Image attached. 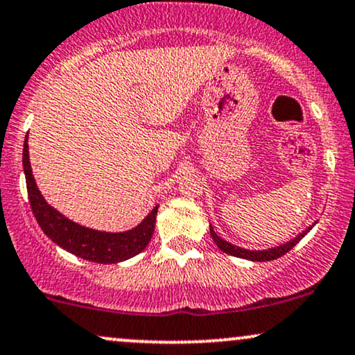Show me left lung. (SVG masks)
I'll list each match as a JSON object with an SVG mask.
<instances>
[{
  "instance_id": "1",
  "label": "left lung",
  "mask_w": 355,
  "mask_h": 355,
  "mask_svg": "<svg viewBox=\"0 0 355 355\" xmlns=\"http://www.w3.org/2000/svg\"><path fill=\"white\" fill-rule=\"evenodd\" d=\"M315 223H312V225L307 227V229H305L302 234H299V235H297V237H294L292 240H288V242H285V243H282V245H279V247L267 248V250H247V248L234 245V243H230V242H227V240L220 239L218 235L215 234L214 227H211V225H210V235H211V239H214V242L217 243V247L220 248V250L225 252V254L239 257V259L252 260V262H267V260H275V259H279V257H282L284 254H287V252L291 250V248H294L297 243H299L300 240H302L305 235H307L309 232L312 230V227L315 225Z\"/></svg>"
}]
</instances>
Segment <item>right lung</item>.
Here are the masks:
<instances>
[{"mask_svg":"<svg viewBox=\"0 0 355 355\" xmlns=\"http://www.w3.org/2000/svg\"><path fill=\"white\" fill-rule=\"evenodd\" d=\"M23 170L24 177H26L28 198H30L31 210H33L36 222L56 245L64 248L73 255L81 257L85 260H92V262L96 263L123 262L126 259L138 255L148 245L155 230L158 205L153 207V210L141 220V223H138L135 229L132 230H93L67 218L44 200L42 191L38 190V185L35 182L33 172H31L28 135L23 145Z\"/></svg>","mask_w":355,"mask_h":355,"instance_id":"1","label":"right lung"}]
</instances>
